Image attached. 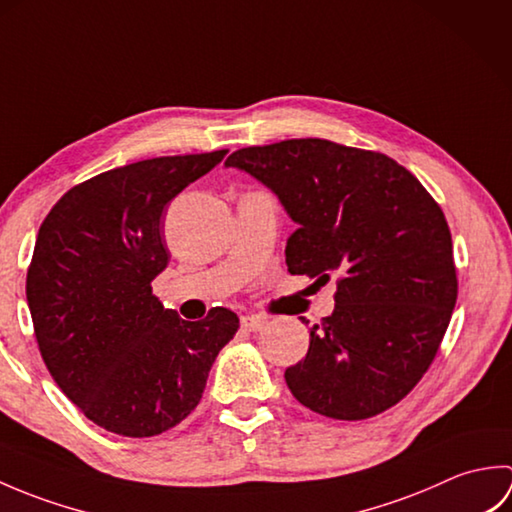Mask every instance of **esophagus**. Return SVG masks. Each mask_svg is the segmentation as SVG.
Masks as SVG:
<instances>
[{
  "mask_svg": "<svg viewBox=\"0 0 512 512\" xmlns=\"http://www.w3.org/2000/svg\"><path fill=\"white\" fill-rule=\"evenodd\" d=\"M242 330L244 332H259L264 328V319H259V317H255V314H246V317H242Z\"/></svg>",
  "mask_w": 512,
  "mask_h": 512,
  "instance_id": "obj_1",
  "label": "esophagus"
}]
</instances>
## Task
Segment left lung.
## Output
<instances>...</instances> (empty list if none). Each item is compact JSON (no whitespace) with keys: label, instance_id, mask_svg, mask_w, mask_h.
<instances>
[{"label":"left lung","instance_id":"1","mask_svg":"<svg viewBox=\"0 0 512 512\" xmlns=\"http://www.w3.org/2000/svg\"><path fill=\"white\" fill-rule=\"evenodd\" d=\"M297 224L292 275L336 277L334 312L286 369L303 407L365 420L394 407L438 354L458 299L449 224L420 180L385 154L323 138L233 151Z\"/></svg>","mask_w":512,"mask_h":512}]
</instances>
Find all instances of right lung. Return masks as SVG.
Instances as JSON below:
<instances>
[{
	"mask_svg": "<svg viewBox=\"0 0 512 512\" xmlns=\"http://www.w3.org/2000/svg\"><path fill=\"white\" fill-rule=\"evenodd\" d=\"M226 151L99 173L39 228L26 297L41 358L85 418L118 436L151 438L187 418L239 328L228 308L184 321L151 292L171 257L162 211Z\"/></svg>",
	"mask_w": 512,
	"mask_h": 512,
	"instance_id": "1",
	"label": "right lung"
}]
</instances>
